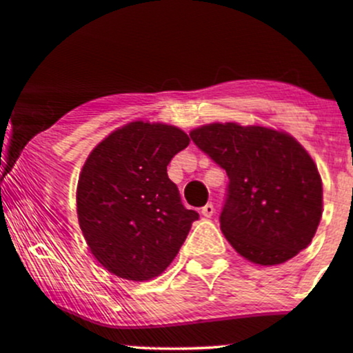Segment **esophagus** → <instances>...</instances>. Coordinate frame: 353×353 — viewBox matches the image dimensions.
Wrapping results in <instances>:
<instances>
[{
    "instance_id": "1",
    "label": "esophagus",
    "mask_w": 353,
    "mask_h": 353,
    "mask_svg": "<svg viewBox=\"0 0 353 353\" xmlns=\"http://www.w3.org/2000/svg\"><path fill=\"white\" fill-rule=\"evenodd\" d=\"M214 212H215V209H214V205H212V204H207L201 209V214L204 215L205 219H210V216L214 215Z\"/></svg>"
}]
</instances>
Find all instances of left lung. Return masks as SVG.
Listing matches in <instances>:
<instances>
[{
	"label": "left lung",
	"instance_id": "1",
	"mask_svg": "<svg viewBox=\"0 0 353 353\" xmlns=\"http://www.w3.org/2000/svg\"><path fill=\"white\" fill-rule=\"evenodd\" d=\"M190 137L230 178L220 228L236 252L270 267L312 243L323 215V183L315 161L292 134L214 122Z\"/></svg>",
	"mask_w": 353,
	"mask_h": 353
}]
</instances>
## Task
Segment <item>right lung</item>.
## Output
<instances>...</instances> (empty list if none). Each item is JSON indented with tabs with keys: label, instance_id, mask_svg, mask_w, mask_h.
I'll return each mask as SVG.
<instances>
[{
	"label": "right lung",
	"instance_id": "right-lung-1",
	"mask_svg": "<svg viewBox=\"0 0 353 353\" xmlns=\"http://www.w3.org/2000/svg\"><path fill=\"white\" fill-rule=\"evenodd\" d=\"M190 144L175 125L134 120L96 144L77 185V216L94 259L115 276L165 272L199 219L180 201L167 165Z\"/></svg>",
	"mask_w": 353,
	"mask_h": 353
}]
</instances>
